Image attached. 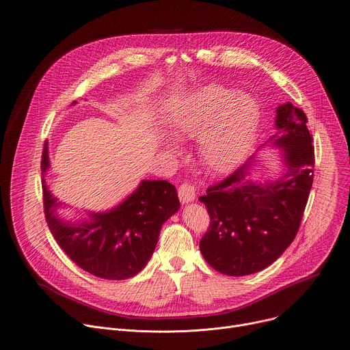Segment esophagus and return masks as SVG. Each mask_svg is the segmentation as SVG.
I'll return each mask as SVG.
<instances>
[{
    "label": "esophagus",
    "instance_id": "obj_1",
    "mask_svg": "<svg viewBox=\"0 0 350 350\" xmlns=\"http://www.w3.org/2000/svg\"><path fill=\"white\" fill-rule=\"evenodd\" d=\"M196 196H197V189L193 184L189 183H183L180 187H178V198L183 204H188L196 200Z\"/></svg>",
    "mask_w": 350,
    "mask_h": 350
}]
</instances>
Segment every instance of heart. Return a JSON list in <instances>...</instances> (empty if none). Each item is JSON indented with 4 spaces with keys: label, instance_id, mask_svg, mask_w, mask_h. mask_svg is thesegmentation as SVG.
<instances>
[{
    "label": "heart",
    "instance_id": "1",
    "mask_svg": "<svg viewBox=\"0 0 350 350\" xmlns=\"http://www.w3.org/2000/svg\"><path fill=\"white\" fill-rule=\"evenodd\" d=\"M257 121V103L247 94L206 85L173 106L170 131L178 139L200 137L202 162L212 170L226 172L245 152Z\"/></svg>",
    "mask_w": 350,
    "mask_h": 350
}]
</instances>
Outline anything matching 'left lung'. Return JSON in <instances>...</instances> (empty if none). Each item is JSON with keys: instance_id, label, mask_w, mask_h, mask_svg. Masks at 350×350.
I'll return each instance as SVG.
<instances>
[{"instance_id": "1", "label": "left lung", "mask_w": 350, "mask_h": 350, "mask_svg": "<svg viewBox=\"0 0 350 350\" xmlns=\"http://www.w3.org/2000/svg\"><path fill=\"white\" fill-rule=\"evenodd\" d=\"M306 122L304 111L292 103L276 109V133L268 142L282 148L286 169L278 180H248L250 157L200 197L211 217L200 248L217 272L244 276L262 271L295 240L314 177L312 135Z\"/></svg>"}]
</instances>
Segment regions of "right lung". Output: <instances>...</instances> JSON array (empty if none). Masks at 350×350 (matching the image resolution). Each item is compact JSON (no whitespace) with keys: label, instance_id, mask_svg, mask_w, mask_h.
Returning a JSON list of instances; mask_svg holds the SVG:
<instances>
[{"label":"right lung","instance_id":"add662e5","mask_svg":"<svg viewBox=\"0 0 350 350\" xmlns=\"http://www.w3.org/2000/svg\"><path fill=\"white\" fill-rule=\"evenodd\" d=\"M75 103V102H74ZM50 166L47 142L42 154V172ZM44 215L58 245L83 271L110 280L135 276L150 260L162 225L178 211L176 187L166 180H144L135 191L114 209L90 213L81 225L61 220L59 206L42 178Z\"/></svg>","mask_w":350,"mask_h":350}]
</instances>
